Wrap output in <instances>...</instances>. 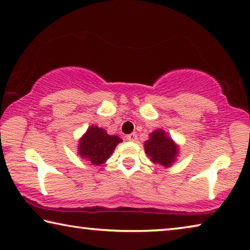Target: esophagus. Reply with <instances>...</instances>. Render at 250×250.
I'll return each instance as SVG.
<instances>
[{"mask_svg":"<svg viewBox=\"0 0 250 250\" xmlns=\"http://www.w3.org/2000/svg\"><path fill=\"white\" fill-rule=\"evenodd\" d=\"M137 139H138L137 133H130L126 135V140H129V141H132V142L137 141Z\"/></svg>","mask_w":250,"mask_h":250,"instance_id":"obj_1","label":"esophagus"}]
</instances>
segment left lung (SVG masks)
I'll list each match as a JSON object with an SVG mask.
<instances>
[{
  "label": "left lung",
  "mask_w": 250,
  "mask_h": 250,
  "mask_svg": "<svg viewBox=\"0 0 250 250\" xmlns=\"http://www.w3.org/2000/svg\"><path fill=\"white\" fill-rule=\"evenodd\" d=\"M145 150L152 162L162 167H170L177 155V146L172 139L167 137L162 130H156L150 134V139L145 143Z\"/></svg>",
  "instance_id": "left-lung-1"
}]
</instances>
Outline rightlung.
<instances>
[{
  "label": "right lung",
  "mask_w": 250,
  "mask_h": 250,
  "mask_svg": "<svg viewBox=\"0 0 250 250\" xmlns=\"http://www.w3.org/2000/svg\"><path fill=\"white\" fill-rule=\"evenodd\" d=\"M122 140L118 135H108L104 129L90 126L79 143V154L91 164L105 162Z\"/></svg>",
  "instance_id": "add662e5"
}]
</instances>
